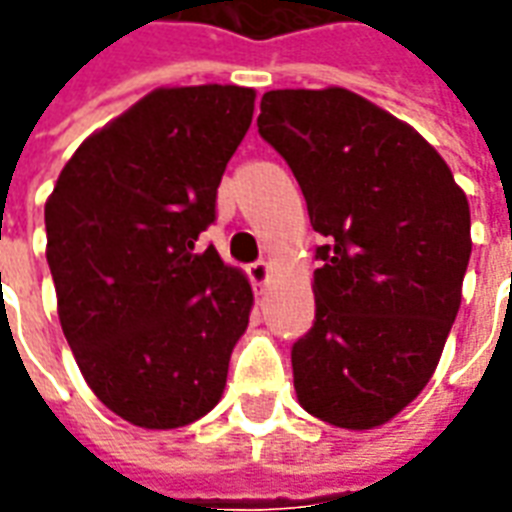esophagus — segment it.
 <instances>
[{
  "mask_svg": "<svg viewBox=\"0 0 512 512\" xmlns=\"http://www.w3.org/2000/svg\"><path fill=\"white\" fill-rule=\"evenodd\" d=\"M268 277H271V263H268V260H257V263L249 266V279L255 282L257 288H263L268 282Z\"/></svg>",
  "mask_w": 512,
  "mask_h": 512,
  "instance_id": "esophagus-1",
  "label": "esophagus"
}]
</instances>
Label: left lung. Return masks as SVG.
Listing matches in <instances>:
<instances>
[{"label":"left lung","instance_id":"8db88e82","mask_svg":"<svg viewBox=\"0 0 512 512\" xmlns=\"http://www.w3.org/2000/svg\"><path fill=\"white\" fill-rule=\"evenodd\" d=\"M257 131L326 238L315 323L290 351L299 403L337 428H378L425 389L458 315L466 194L436 147L343 87L271 90Z\"/></svg>","mask_w":512,"mask_h":512}]
</instances>
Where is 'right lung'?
<instances>
[{
	"mask_svg": "<svg viewBox=\"0 0 512 512\" xmlns=\"http://www.w3.org/2000/svg\"><path fill=\"white\" fill-rule=\"evenodd\" d=\"M252 112L249 87H158L84 139L46 200L65 340L95 397L139 428L208 414L249 326V279L197 238Z\"/></svg>",
	"mask_w": 512,
	"mask_h": 512,
	"instance_id": "add662e5",
	"label": "right lung"
}]
</instances>
